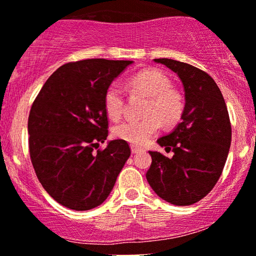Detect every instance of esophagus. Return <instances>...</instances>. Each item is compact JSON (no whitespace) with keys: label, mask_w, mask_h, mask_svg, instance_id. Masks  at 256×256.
Here are the masks:
<instances>
[{"label":"esophagus","mask_w":256,"mask_h":256,"mask_svg":"<svg viewBox=\"0 0 256 256\" xmlns=\"http://www.w3.org/2000/svg\"><path fill=\"white\" fill-rule=\"evenodd\" d=\"M142 148H139V146H136V145H131V152L132 153H138L139 151H142Z\"/></svg>","instance_id":"obj_1"}]
</instances>
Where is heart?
<instances>
[{
  "label": "heart",
  "mask_w": 256,
  "mask_h": 256,
  "mask_svg": "<svg viewBox=\"0 0 256 256\" xmlns=\"http://www.w3.org/2000/svg\"><path fill=\"white\" fill-rule=\"evenodd\" d=\"M128 86L134 94L148 98L144 116L140 120L128 119L112 128L114 138L142 145L160 128V122L173 125L179 120L184 111V100L179 91L171 88V80L162 70L145 69L128 78ZM125 98L117 84H111L104 94V108L108 117L117 120L124 111Z\"/></svg>",
  "instance_id": "heart-1"
}]
</instances>
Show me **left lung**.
<instances>
[{
  "label": "left lung",
  "instance_id": "8db88e82",
  "mask_svg": "<svg viewBox=\"0 0 256 256\" xmlns=\"http://www.w3.org/2000/svg\"><path fill=\"white\" fill-rule=\"evenodd\" d=\"M153 60L178 74L185 106L182 122L156 140L173 156L148 151L152 164L146 179L165 202L188 206L206 196L222 173L232 140L230 116L222 94L208 74L179 60Z\"/></svg>",
  "mask_w": 256,
  "mask_h": 256
}]
</instances>
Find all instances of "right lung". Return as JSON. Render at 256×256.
Here are the masks:
<instances>
[{
	"mask_svg": "<svg viewBox=\"0 0 256 256\" xmlns=\"http://www.w3.org/2000/svg\"><path fill=\"white\" fill-rule=\"evenodd\" d=\"M132 60H84L58 68L40 88L28 120L30 158L43 188L74 210L100 206L114 188L131 150L108 142L104 94Z\"/></svg>",
	"mask_w": 256,
	"mask_h": 256,
	"instance_id": "add662e5",
	"label": "right lung"
}]
</instances>
